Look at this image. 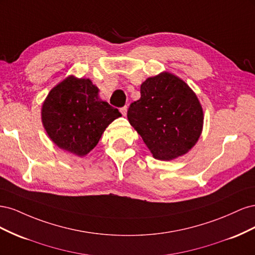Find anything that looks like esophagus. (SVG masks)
<instances>
[{
	"label": "esophagus",
	"instance_id": "obj_1",
	"mask_svg": "<svg viewBox=\"0 0 255 255\" xmlns=\"http://www.w3.org/2000/svg\"><path fill=\"white\" fill-rule=\"evenodd\" d=\"M120 112H121V114H122L123 116H127L128 107H127V106H123V107H121V109H120Z\"/></svg>",
	"mask_w": 255,
	"mask_h": 255
}]
</instances>
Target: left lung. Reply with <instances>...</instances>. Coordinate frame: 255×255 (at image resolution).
<instances>
[{"label":"left lung","mask_w":255,"mask_h":255,"mask_svg":"<svg viewBox=\"0 0 255 255\" xmlns=\"http://www.w3.org/2000/svg\"><path fill=\"white\" fill-rule=\"evenodd\" d=\"M128 119L153 156L169 160L187 153L201 135L203 112L186 83L168 72L146 79Z\"/></svg>","instance_id":"obj_1"}]
</instances>
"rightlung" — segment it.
<instances>
[{"instance_id": "obj_1", "label": "right lung", "mask_w": 255, "mask_h": 255, "mask_svg": "<svg viewBox=\"0 0 255 255\" xmlns=\"http://www.w3.org/2000/svg\"><path fill=\"white\" fill-rule=\"evenodd\" d=\"M41 115L51 139L80 156L94 149L107 126L121 116L99 98V89L90 80L73 76L50 91Z\"/></svg>"}]
</instances>
